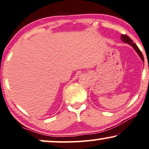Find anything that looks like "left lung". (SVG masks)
<instances>
[{
    "instance_id": "left-lung-1",
    "label": "left lung",
    "mask_w": 149,
    "mask_h": 149,
    "mask_svg": "<svg viewBox=\"0 0 149 149\" xmlns=\"http://www.w3.org/2000/svg\"><path fill=\"white\" fill-rule=\"evenodd\" d=\"M120 39H121V41H123V42L127 43V44L130 45L131 46H132L133 48L135 49V51L136 52L137 54H138V56H140V58L142 59V61H144V56L142 54L141 51L140 50V49L138 48V47L137 46V45L136 44V43H134V42H133V41L130 39V37H128L127 35H120Z\"/></svg>"
}]
</instances>
